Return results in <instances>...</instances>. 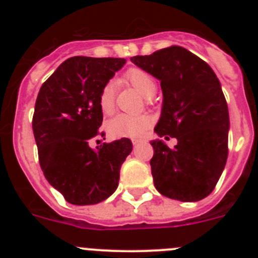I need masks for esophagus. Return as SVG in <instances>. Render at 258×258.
I'll return each instance as SVG.
<instances>
[{
  "instance_id": "1",
  "label": "esophagus",
  "mask_w": 258,
  "mask_h": 258,
  "mask_svg": "<svg viewBox=\"0 0 258 258\" xmlns=\"http://www.w3.org/2000/svg\"><path fill=\"white\" fill-rule=\"evenodd\" d=\"M132 142H133L134 146H137V145H140V143H142L143 141L142 140H133V141H132Z\"/></svg>"
}]
</instances>
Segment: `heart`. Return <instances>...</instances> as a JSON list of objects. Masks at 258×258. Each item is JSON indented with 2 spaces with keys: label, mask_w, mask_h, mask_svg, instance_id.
<instances>
[{
  "label": "heart",
  "mask_w": 258,
  "mask_h": 258,
  "mask_svg": "<svg viewBox=\"0 0 258 258\" xmlns=\"http://www.w3.org/2000/svg\"><path fill=\"white\" fill-rule=\"evenodd\" d=\"M122 81L138 89L146 97H151L156 92V80L150 72L140 67L127 68L122 75ZM98 104L104 115H111L115 108V86L112 83L104 84L98 95ZM154 124V120L147 113L126 115L120 113L111 118L107 124V131L115 138H138L142 137Z\"/></svg>",
  "instance_id": "heart-1"
}]
</instances>
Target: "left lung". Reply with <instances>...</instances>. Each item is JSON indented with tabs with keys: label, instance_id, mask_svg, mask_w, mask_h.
Masks as SVG:
<instances>
[{
	"label": "left lung",
	"instance_id": "8db88e82",
	"mask_svg": "<svg viewBox=\"0 0 258 258\" xmlns=\"http://www.w3.org/2000/svg\"><path fill=\"white\" fill-rule=\"evenodd\" d=\"M131 60L160 80L164 103L155 132L178 141L174 149L159 140L151 142L155 187L179 202L204 199L216 187L229 155V109L217 76L181 46Z\"/></svg>",
	"mask_w": 258,
	"mask_h": 258
}]
</instances>
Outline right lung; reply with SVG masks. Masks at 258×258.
Listing matches in <instances>:
<instances>
[{
    "instance_id": "obj_1",
    "label": "right lung",
    "mask_w": 258,
    "mask_h": 258,
    "mask_svg": "<svg viewBox=\"0 0 258 258\" xmlns=\"http://www.w3.org/2000/svg\"><path fill=\"white\" fill-rule=\"evenodd\" d=\"M122 58L72 56L42 84L32 127L45 178L71 204L92 206L117 188L131 140L89 147L103 121L98 95L125 64Z\"/></svg>"
}]
</instances>
